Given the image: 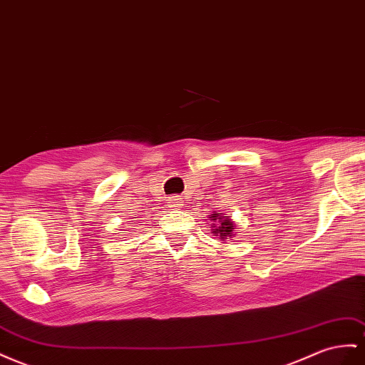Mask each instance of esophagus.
Instances as JSON below:
<instances>
[{
    "mask_svg": "<svg viewBox=\"0 0 365 365\" xmlns=\"http://www.w3.org/2000/svg\"><path fill=\"white\" fill-rule=\"evenodd\" d=\"M181 202H182V201H181L180 196H175V198L170 200V204H172L173 209H181V205H182Z\"/></svg>",
    "mask_w": 365,
    "mask_h": 365,
    "instance_id": "obj_1",
    "label": "esophagus"
}]
</instances>
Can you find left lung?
Returning <instances> with one entry per match:
<instances>
[{"instance_id": "8db88e82", "label": "left lung", "mask_w": 365, "mask_h": 365, "mask_svg": "<svg viewBox=\"0 0 365 365\" xmlns=\"http://www.w3.org/2000/svg\"><path fill=\"white\" fill-rule=\"evenodd\" d=\"M209 218L212 221V233H213V236H218V238L222 242L233 238L236 224H235V221H232L230 216L224 215V213L213 212V213L209 215Z\"/></svg>"}]
</instances>
